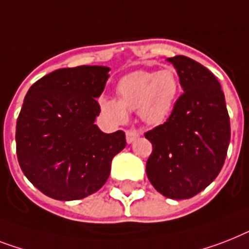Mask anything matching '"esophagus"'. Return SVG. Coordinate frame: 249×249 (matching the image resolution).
Listing matches in <instances>:
<instances>
[{
  "instance_id": "obj_1",
  "label": "esophagus",
  "mask_w": 249,
  "mask_h": 249,
  "mask_svg": "<svg viewBox=\"0 0 249 249\" xmlns=\"http://www.w3.org/2000/svg\"><path fill=\"white\" fill-rule=\"evenodd\" d=\"M139 137H141V131L135 130V129H131V130L126 131V142H128V144L134 142L135 139H138Z\"/></svg>"
}]
</instances>
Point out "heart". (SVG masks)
<instances>
[{"mask_svg":"<svg viewBox=\"0 0 249 249\" xmlns=\"http://www.w3.org/2000/svg\"><path fill=\"white\" fill-rule=\"evenodd\" d=\"M119 100L104 97L101 110L115 124H124L128 111L138 110L147 125L156 126L169 119L180 90V80L173 69L160 71H133L119 80Z\"/></svg>","mask_w":249,"mask_h":249,"instance_id":"obj_1","label":"heart"}]
</instances>
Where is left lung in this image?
<instances>
[{"label":"left lung","instance_id":"obj_1","mask_svg":"<svg viewBox=\"0 0 249 249\" xmlns=\"http://www.w3.org/2000/svg\"><path fill=\"white\" fill-rule=\"evenodd\" d=\"M177 69L183 94L166 123L147 131L152 143L145 173L155 189L187 199L219 175L230 142V120L219 80L185 56L167 58Z\"/></svg>","mask_w":249,"mask_h":249}]
</instances>
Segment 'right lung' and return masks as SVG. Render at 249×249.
I'll use <instances>...</instances> for the list:
<instances>
[{
	"mask_svg": "<svg viewBox=\"0 0 249 249\" xmlns=\"http://www.w3.org/2000/svg\"><path fill=\"white\" fill-rule=\"evenodd\" d=\"M111 69L54 70L30 87L16 123V153L24 175L43 195L75 201L96 193L125 148V133L96 124Z\"/></svg>",
	"mask_w": 249,
	"mask_h": 249,
	"instance_id": "add662e5",
	"label": "right lung"
}]
</instances>
